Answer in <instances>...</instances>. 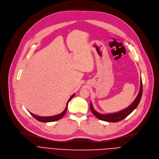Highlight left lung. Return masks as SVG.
<instances>
[{"instance_id":"obj_1","label":"left lung","mask_w":159,"mask_h":159,"mask_svg":"<svg viewBox=\"0 0 159 159\" xmlns=\"http://www.w3.org/2000/svg\"><path fill=\"white\" fill-rule=\"evenodd\" d=\"M142 94H143V83H142V80L141 78V85H140V89H139V94L137 98H135V99L134 100V101L126 108L121 111H119L116 113L102 114L98 113V111H96L94 110L91 102L90 103V108L92 114H94L98 119L104 121H107V122L116 123V122H118V121L124 119L128 115L131 114L132 111L137 107L140 101H141Z\"/></svg>"}]
</instances>
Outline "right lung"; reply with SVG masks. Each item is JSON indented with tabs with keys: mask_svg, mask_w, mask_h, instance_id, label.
Returning <instances> with one entry per match:
<instances>
[{
	"mask_svg": "<svg viewBox=\"0 0 159 159\" xmlns=\"http://www.w3.org/2000/svg\"><path fill=\"white\" fill-rule=\"evenodd\" d=\"M74 95L75 94H73L70 98V99L68 100L67 102V105H66V107H65V109L64 110V111H63V112H61V114H58V115H56V116H49V117H42V116H35L34 114H32L31 112H30L31 114V115L34 117L36 120H38L39 121H40V122H43V123H48V122H53V121H56L57 120H59L60 119H61L65 114V113H66V111L67 110V107H68V103L72 99V98H73V97L74 96Z\"/></svg>",
	"mask_w": 159,
	"mask_h": 159,
	"instance_id": "obj_1",
	"label": "right lung"
}]
</instances>
